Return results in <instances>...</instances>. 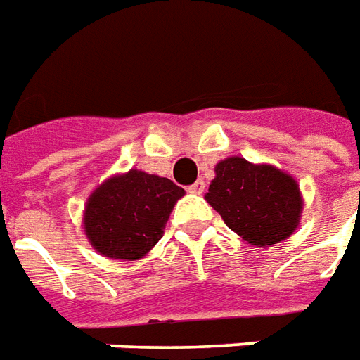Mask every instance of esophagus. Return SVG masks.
I'll return each instance as SVG.
<instances>
[{"label": "esophagus", "instance_id": "esophagus-1", "mask_svg": "<svg viewBox=\"0 0 360 360\" xmlns=\"http://www.w3.org/2000/svg\"><path fill=\"white\" fill-rule=\"evenodd\" d=\"M205 188H207V186H205V182H202V180H197V182L193 184V186H190V193L201 195L202 191H205Z\"/></svg>", "mask_w": 360, "mask_h": 360}]
</instances>
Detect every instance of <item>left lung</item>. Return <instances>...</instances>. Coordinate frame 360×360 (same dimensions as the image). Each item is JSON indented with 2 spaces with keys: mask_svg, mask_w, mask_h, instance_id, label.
I'll use <instances>...</instances> for the list:
<instances>
[{
  "mask_svg": "<svg viewBox=\"0 0 360 360\" xmlns=\"http://www.w3.org/2000/svg\"><path fill=\"white\" fill-rule=\"evenodd\" d=\"M205 199L252 247H273L298 229L304 197L292 174L231 155L218 161Z\"/></svg>",
  "mask_w": 360,
  "mask_h": 360,
  "instance_id": "obj_1",
  "label": "left lung"
}]
</instances>
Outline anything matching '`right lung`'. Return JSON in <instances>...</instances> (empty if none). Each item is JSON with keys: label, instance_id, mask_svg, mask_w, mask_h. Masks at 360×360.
<instances>
[{"label": "right lung", "instance_id": "obj_1", "mask_svg": "<svg viewBox=\"0 0 360 360\" xmlns=\"http://www.w3.org/2000/svg\"><path fill=\"white\" fill-rule=\"evenodd\" d=\"M186 191L169 178L131 169L96 186L83 210L91 247L112 260H140L163 237L165 226Z\"/></svg>", "mask_w": 360, "mask_h": 360}]
</instances>
